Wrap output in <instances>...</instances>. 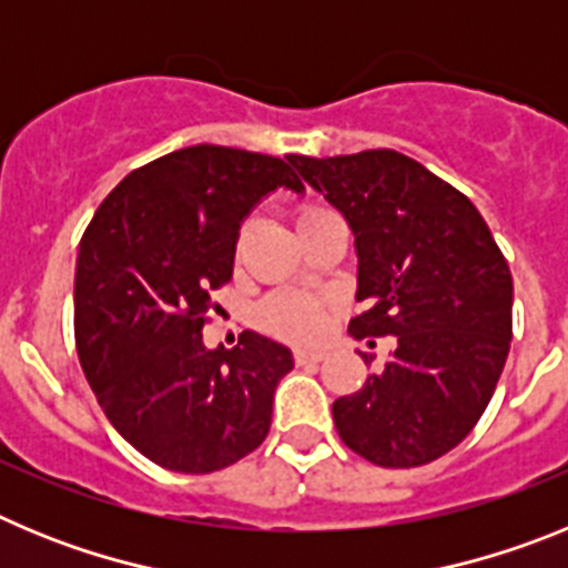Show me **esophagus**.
Returning a JSON list of instances; mask_svg holds the SVG:
<instances>
[{
    "label": "esophagus",
    "instance_id": "34e87169",
    "mask_svg": "<svg viewBox=\"0 0 568 568\" xmlns=\"http://www.w3.org/2000/svg\"><path fill=\"white\" fill-rule=\"evenodd\" d=\"M324 349H295V364H318L324 361Z\"/></svg>",
    "mask_w": 568,
    "mask_h": 568
}]
</instances>
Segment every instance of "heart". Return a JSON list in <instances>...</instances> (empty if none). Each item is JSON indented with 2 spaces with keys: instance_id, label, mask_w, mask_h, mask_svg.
I'll return each instance as SVG.
<instances>
[{
  "instance_id": "1",
  "label": "heart",
  "mask_w": 568,
  "mask_h": 568,
  "mask_svg": "<svg viewBox=\"0 0 568 568\" xmlns=\"http://www.w3.org/2000/svg\"><path fill=\"white\" fill-rule=\"evenodd\" d=\"M315 213L321 210H304L301 219ZM258 324L281 338L315 341L324 333V304L307 293H275L258 307Z\"/></svg>"
}]
</instances>
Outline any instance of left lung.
I'll return each instance as SVG.
<instances>
[{"label": "left lung", "instance_id": "obj_1", "mask_svg": "<svg viewBox=\"0 0 568 568\" xmlns=\"http://www.w3.org/2000/svg\"><path fill=\"white\" fill-rule=\"evenodd\" d=\"M290 164L355 235L364 313L349 333L398 341L381 373L335 400V429L378 466L429 464L471 433L504 373L509 264L475 204L409 155L364 150Z\"/></svg>", "mask_w": 568, "mask_h": 568}]
</instances>
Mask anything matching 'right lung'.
<instances>
[{
    "mask_svg": "<svg viewBox=\"0 0 568 568\" xmlns=\"http://www.w3.org/2000/svg\"><path fill=\"white\" fill-rule=\"evenodd\" d=\"M278 187L304 193L275 155L195 144L124 175L79 241L82 369L115 433L170 471H219L270 433L293 353L253 329L210 349L202 327L241 224Z\"/></svg>",
    "mask_w": 568,
    "mask_h": 568,
    "instance_id": "obj_1",
    "label": "right lung"
}]
</instances>
